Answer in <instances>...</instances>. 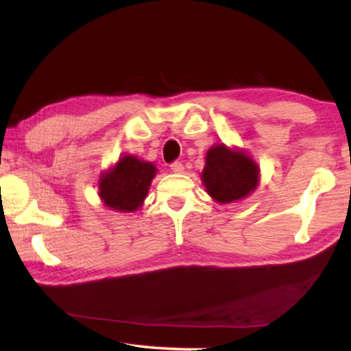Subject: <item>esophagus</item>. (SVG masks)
Segmentation results:
<instances>
[{
    "label": "esophagus",
    "instance_id": "esophagus-1",
    "mask_svg": "<svg viewBox=\"0 0 351 351\" xmlns=\"http://www.w3.org/2000/svg\"><path fill=\"white\" fill-rule=\"evenodd\" d=\"M171 169L172 172H182L184 171V165H182V161H174L171 162Z\"/></svg>",
    "mask_w": 351,
    "mask_h": 351
}]
</instances>
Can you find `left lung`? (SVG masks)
I'll use <instances>...</instances> for the list:
<instances>
[{"label": "left lung", "mask_w": 351, "mask_h": 351, "mask_svg": "<svg viewBox=\"0 0 351 351\" xmlns=\"http://www.w3.org/2000/svg\"><path fill=\"white\" fill-rule=\"evenodd\" d=\"M257 180V165L244 153L215 145L206 155L203 182L208 193L219 203L244 198L256 189Z\"/></svg>", "instance_id": "8db88e82"}]
</instances>
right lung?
Segmentation results:
<instances>
[{
    "label": "right lung",
    "instance_id": "right-lung-1",
    "mask_svg": "<svg viewBox=\"0 0 351 351\" xmlns=\"http://www.w3.org/2000/svg\"><path fill=\"white\" fill-rule=\"evenodd\" d=\"M156 167L152 162L123 156L99 184V195L108 208L131 213L142 206L148 186L155 177Z\"/></svg>",
    "mask_w": 351,
    "mask_h": 351
}]
</instances>
